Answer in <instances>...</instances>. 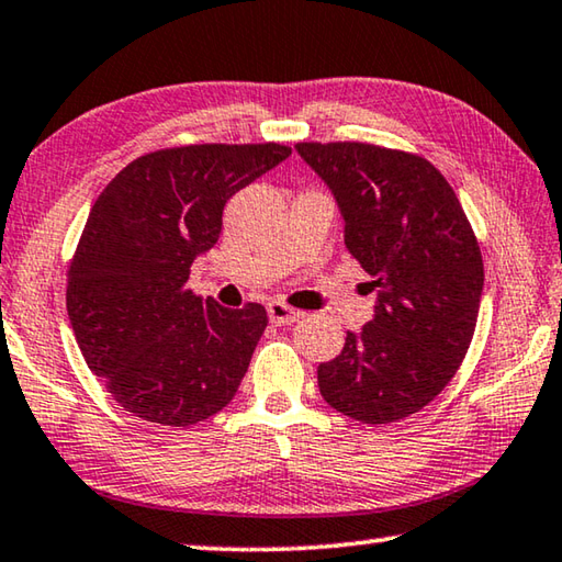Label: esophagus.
Segmentation results:
<instances>
[{
    "instance_id": "1",
    "label": "esophagus",
    "mask_w": 562,
    "mask_h": 562,
    "mask_svg": "<svg viewBox=\"0 0 562 562\" xmlns=\"http://www.w3.org/2000/svg\"><path fill=\"white\" fill-rule=\"evenodd\" d=\"M268 315H270V322H274V325H294V322L302 319V312L288 307L284 302H270L268 304Z\"/></svg>"
}]
</instances>
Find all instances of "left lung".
I'll list each match as a JSON object with an SVG mask.
<instances>
[{"label": "left lung", "mask_w": 562, "mask_h": 562, "mask_svg": "<svg viewBox=\"0 0 562 562\" xmlns=\"http://www.w3.org/2000/svg\"><path fill=\"white\" fill-rule=\"evenodd\" d=\"M335 195L345 245L372 274L374 317L317 369L325 402L392 424L443 392L469 351L483 292L469 217L429 160L372 144H297Z\"/></svg>", "instance_id": "left-lung-1"}]
</instances>
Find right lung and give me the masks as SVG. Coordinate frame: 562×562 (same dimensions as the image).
<instances>
[{
  "label": "right lung",
  "mask_w": 562,
  "mask_h": 562,
  "mask_svg": "<svg viewBox=\"0 0 562 562\" xmlns=\"http://www.w3.org/2000/svg\"><path fill=\"white\" fill-rule=\"evenodd\" d=\"M280 144H201L133 160L93 203L66 310L89 369L133 416L193 426L233 402L268 312L188 290L237 190L280 166Z\"/></svg>",
  "instance_id": "obj_1"
}]
</instances>
